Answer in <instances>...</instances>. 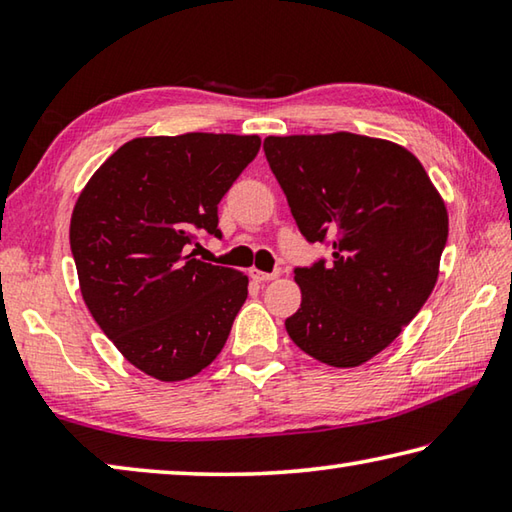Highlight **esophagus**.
Returning <instances> with one entry per match:
<instances>
[{
	"instance_id": "1",
	"label": "esophagus",
	"mask_w": 512,
	"mask_h": 512,
	"mask_svg": "<svg viewBox=\"0 0 512 512\" xmlns=\"http://www.w3.org/2000/svg\"><path fill=\"white\" fill-rule=\"evenodd\" d=\"M282 275V271H273V273H262V271H250V277H253V280H257V282H271V280H275V277H280Z\"/></svg>"
}]
</instances>
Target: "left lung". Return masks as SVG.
<instances>
[{"instance_id":"left-lung-1","label":"left lung","mask_w":512,"mask_h":512,"mask_svg":"<svg viewBox=\"0 0 512 512\" xmlns=\"http://www.w3.org/2000/svg\"><path fill=\"white\" fill-rule=\"evenodd\" d=\"M264 153L309 244L332 259L293 268L302 302L291 341L334 368L388 348L427 302L447 244V210L404 146L332 133L266 137Z\"/></svg>"}]
</instances>
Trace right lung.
I'll list each match as a JSON object with an SVG mask.
<instances>
[{"mask_svg": "<svg viewBox=\"0 0 512 512\" xmlns=\"http://www.w3.org/2000/svg\"><path fill=\"white\" fill-rule=\"evenodd\" d=\"M257 135L137 137L110 155L69 223L85 305L124 357L183 381L223 350L248 277L187 255L196 230L221 237L219 203L259 151Z\"/></svg>", "mask_w": 512, "mask_h": 512, "instance_id": "1", "label": "right lung"}]
</instances>
